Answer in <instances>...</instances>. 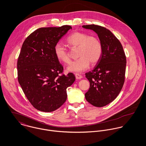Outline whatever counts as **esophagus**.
<instances>
[{"mask_svg": "<svg viewBox=\"0 0 146 146\" xmlns=\"http://www.w3.org/2000/svg\"><path fill=\"white\" fill-rule=\"evenodd\" d=\"M75 76H76V78L77 79V80H80L82 78V76L79 74H77V73H76L75 74Z\"/></svg>", "mask_w": 146, "mask_h": 146, "instance_id": "1", "label": "esophagus"}]
</instances>
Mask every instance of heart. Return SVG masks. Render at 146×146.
<instances>
[{
    "instance_id": "b5f03b06",
    "label": "heart",
    "mask_w": 146,
    "mask_h": 146,
    "mask_svg": "<svg viewBox=\"0 0 146 146\" xmlns=\"http://www.w3.org/2000/svg\"><path fill=\"white\" fill-rule=\"evenodd\" d=\"M71 48H78L77 56L80 58L72 61L67 67V70L81 73L88 69L90 65H95L100 60L102 54V46L99 40L83 32L76 31L66 39ZM54 54L60 62L69 63L70 58L65 46L58 42L54 46Z\"/></svg>"
}]
</instances>
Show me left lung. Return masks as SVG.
Here are the masks:
<instances>
[{
  "instance_id": "obj_1",
  "label": "left lung",
  "mask_w": 146,
  "mask_h": 146,
  "mask_svg": "<svg viewBox=\"0 0 146 146\" xmlns=\"http://www.w3.org/2000/svg\"><path fill=\"white\" fill-rule=\"evenodd\" d=\"M82 27L94 31L102 46L100 60L92 71L85 74L90 82L85 98L95 107H104L116 98L123 87L126 56L121 43L110 30L94 24Z\"/></svg>"
}]
</instances>
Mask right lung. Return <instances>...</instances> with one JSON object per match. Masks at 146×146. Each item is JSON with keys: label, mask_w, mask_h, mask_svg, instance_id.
Returning a JSON list of instances; mask_svg holds the SVG:
<instances>
[{"label": "right lung", "mask_w": 146, "mask_h": 146, "mask_svg": "<svg viewBox=\"0 0 146 146\" xmlns=\"http://www.w3.org/2000/svg\"><path fill=\"white\" fill-rule=\"evenodd\" d=\"M72 27L40 28L24 42L17 60L18 81L25 96L36 110L52 112L67 98L66 88L76 80L69 73L62 74L63 66L54 54V46Z\"/></svg>", "instance_id": "obj_1"}]
</instances>
